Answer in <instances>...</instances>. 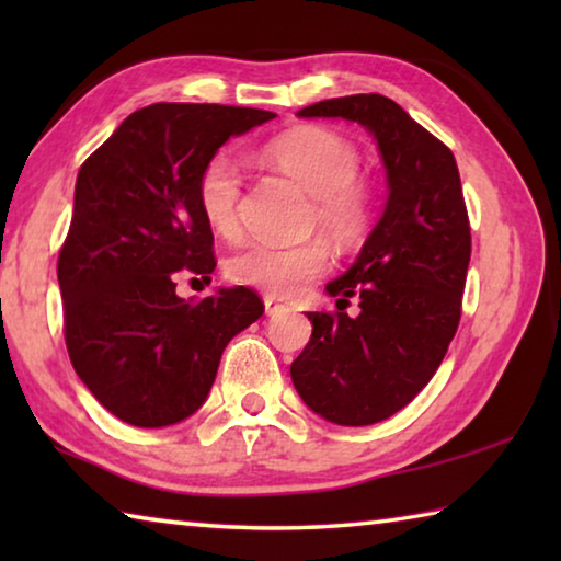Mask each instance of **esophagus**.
Segmentation results:
<instances>
[{
	"mask_svg": "<svg viewBox=\"0 0 561 561\" xmlns=\"http://www.w3.org/2000/svg\"><path fill=\"white\" fill-rule=\"evenodd\" d=\"M289 307L287 304H282V301H277L274 297H264V311H267V317H277V314H282V311H287Z\"/></svg>",
	"mask_w": 561,
	"mask_h": 561,
	"instance_id": "34e87169",
	"label": "esophagus"
}]
</instances>
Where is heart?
I'll return each instance as SVG.
<instances>
[{
  "label": "heart",
  "instance_id": "heart-1",
  "mask_svg": "<svg viewBox=\"0 0 561 561\" xmlns=\"http://www.w3.org/2000/svg\"><path fill=\"white\" fill-rule=\"evenodd\" d=\"M264 158L311 195L309 222L336 244H354L371 222V193L360 183L358 153L344 136L319 128H294L264 146ZM197 207L215 234L232 237L240 227L242 178L234 160L213 156L197 175ZM329 264L321 240L294 244L250 242L225 264L234 284L262 289L270 297H289L319 277Z\"/></svg>",
  "mask_w": 561,
  "mask_h": 561
}]
</instances>
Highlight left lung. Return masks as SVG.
<instances>
[{
  "label": "left lung",
  "instance_id": "left-lung-1",
  "mask_svg": "<svg viewBox=\"0 0 561 561\" xmlns=\"http://www.w3.org/2000/svg\"><path fill=\"white\" fill-rule=\"evenodd\" d=\"M299 118H344L371 133L388 201L356 262L327 284L334 314L309 311L311 339L289 368L311 411L371 425L423 391L458 331L470 222L448 146L381 93L319 101ZM359 297L358 318L343 309Z\"/></svg>",
  "mask_w": 561,
  "mask_h": 561
}]
</instances>
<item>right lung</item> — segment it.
<instances>
[{
  "label": "right lung",
  "mask_w": 561,
  "mask_h": 561,
  "mask_svg": "<svg viewBox=\"0 0 561 561\" xmlns=\"http://www.w3.org/2000/svg\"><path fill=\"white\" fill-rule=\"evenodd\" d=\"M272 111L153 103L113 130L76 178L59 252L64 336L76 374L123 423L163 428L205 403L230 339L264 314L247 287L185 301L175 272L215 270L197 175Z\"/></svg>",
  "instance_id": "obj_1"
}]
</instances>
